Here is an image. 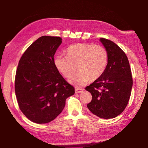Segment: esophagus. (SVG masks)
Returning a JSON list of instances; mask_svg holds the SVG:
<instances>
[{"label": "esophagus", "mask_w": 148, "mask_h": 148, "mask_svg": "<svg viewBox=\"0 0 148 148\" xmlns=\"http://www.w3.org/2000/svg\"><path fill=\"white\" fill-rule=\"evenodd\" d=\"M83 90L84 89H80V88H76L75 89V92H76V93H80V92L83 91Z\"/></svg>", "instance_id": "34e87169"}]
</instances>
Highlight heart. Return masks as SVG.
Masks as SVG:
<instances>
[{
	"instance_id": "heart-1",
	"label": "heart",
	"mask_w": 148,
	"mask_h": 148,
	"mask_svg": "<svg viewBox=\"0 0 148 148\" xmlns=\"http://www.w3.org/2000/svg\"><path fill=\"white\" fill-rule=\"evenodd\" d=\"M108 53L102 46L79 43L70 46L66 56H59L55 59V64L59 71L77 87L85 86L91 81H95L105 71L108 64Z\"/></svg>"
}]
</instances>
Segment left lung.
Wrapping results in <instances>:
<instances>
[{"label": "left lung", "mask_w": 148, "mask_h": 148, "mask_svg": "<svg viewBox=\"0 0 148 148\" xmlns=\"http://www.w3.org/2000/svg\"><path fill=\"white\" fill-rule=\"evenodd\" d=\"M108 53V64L99 79L86 87L92 95L87 106L92 114L104 119L116 117L128 104L132 77L128 58L125 52L110 40L101 38Z\"/></svg>", "instance_id": "obj_1"}]
</instances>
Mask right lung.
Returning <instances> with one entry per match:
<instances>
[{
  "mask_svg": "<svg viewBox=\"0 0 148 148\" xmlns=\"http://www.w3.org/2000/svg\"><path fill=\"white\" fill-rule=\"evenodd\" d=\"M62 43L59 36H43L21 56L15 78L19 109L31 121L47 123L61 113L75 90L60 74L54 55Z\"/></svg>",
  "mask_w": 148,
  "mask_h": 148,
  "instance_id": "add662e5",
  "label": "right lung"
}]
</instances>
